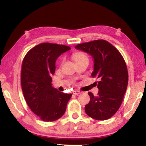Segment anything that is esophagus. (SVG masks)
Masks as SVG:
<instances>
[{
    "label": "esophagus",
    "mask_w": 146,
    "mask_h": 146,
    "mask_svg": "<svg viewBox=\"0 0 146 146\" xmlns=\"http://www.w3.org/2000/svg\"><path fill=\"white\" fill-rule=\"evenodd\" d=\"M80 93H81V92H80V91H79L75 90V91H73V94H74V95H79V94H80Z\"/></svg>",
    "instance_id": "34e87169"
}]
</instances>
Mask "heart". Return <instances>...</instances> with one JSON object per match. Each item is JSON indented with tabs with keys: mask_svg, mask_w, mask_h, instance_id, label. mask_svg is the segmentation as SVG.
Returning a JSON list of instances; mask_svg holds the SVG:
<instances>
[{
	"mask_svg": "<svg viewBox=\"0 0 146 146\" xmlns=\"http://www.w3.org/2000/svg\"><path fill=\"white\" fill-rule=\"evenodd\" d=\"M73 58L75 63L81 62H89V58L88 55H86L85 53L80 52V51H78V52H75L73 54Z\"/></svg>",
	"mask_w": 146,
	"mask_h": 146,
	"instance_id": "b5f03b06",
	"label": "heart"
}]
</instances>
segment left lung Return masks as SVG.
Returning <instances> with one entry per match:
<instances>
[{"instance_id":"8db88e82","label":"left lung","mask_w":146,"mask_h":146,"mask_svg":"<svg viewBox=\"0 0 146 146\" xmlns=\"http://www.w3.org/2000/svg\"><path fill=\"white\" fill-rule=\"evenodd\" d=\"M75 48L93 56L94 71L91 76L100 80L97 97L88 93L90 101L85 106L86 114L97 120L109 119L120 107L127 90L128 71L124 59L115 46L105 40L79 44Z\"/></svg>"}]
</instances>
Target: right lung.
Listing matches in <instances>:
<instances>
[{"instance_id": "1", "label": "right lung", "mask_w": 146, "mask_h": 146, "mask_svg": "<svg viewBox=\"0 0 146 146\" xmlns=\"http://www.w3.org/2000/svg\"><path fill=\"white\" fill-rule=\"evenodd\" d=\"M70 49L65 45L44 42L31 49L23 59L21 86L24 98L32 111L45 122L60 118L72 96L53 88L51 84L56 60Z\"/></svg>"}]
</instances>
